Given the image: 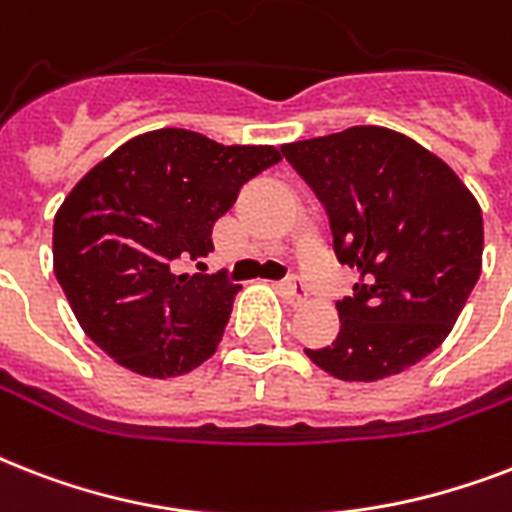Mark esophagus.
I'll return each mask as SVG.
<instances>
[{
  "label": "esophagus",
  "instance_id": "34e87169",
  "mask_svg": "<svg viewBox=\"0 0 512 512\" xmlns=\"http://www.w3.org/2000/svg\"><path fill=\"white\" fill-rule=\"evenodd\" d=\"M281 295L287 297L289 303L292 305H303L305 300H308V292H305L303 287V281L300 279H287V281H281Z\"/></svg>",
  "mask_w": 512,
  "mask_h": 512
}]
</instances>
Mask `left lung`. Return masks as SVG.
<instances>
[{"label":"left lung","instance_id":"obj_1","mask_svg":"<svg viewBox=\"0 0 512 512\" xmlns=\"http://www.w3.org/2000/svg\"><path fill=\"white\" fill-rule=\"evenodd\" d=\"M327 207L335 252L358 271L337 303L340 335L305 356L374 382L433 353L481 276L484 217L446 162L388 127H348L281 146Z\"/></svg>","mask_w":512,"mask_h":512}]
</instances>
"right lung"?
I'll use <instances>...</instances> for the list:
<instances>
[{
    "instance_id": "add662e5",
    "label": "right lung",
    "mask_w": 512,
    "mask_h": 512,
    "mask_svg": "<svg viewBox=\"0 0 512 512\" xmlns=\"http://www.w3.org/2000/svg\"><path fill=\"white\" fill-rule=\"evenodd\" d=\"M276 162L273 146H220L164 127L95 164L52 225V268L84 335L143 377L167 380L204 364L241 287L185 265L215 249L217 217Z\"/></svg>"
}]
</instances>
